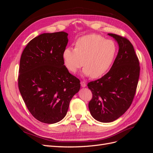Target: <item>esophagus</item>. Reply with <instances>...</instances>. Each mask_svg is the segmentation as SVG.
I'll list each match as a JSON object with an SVG mask.
<instances>
[{"instance_id":"34e87169","label":"esophagus","mask_w":153,"mask_h":153,"mask_svg":"<svg viewBox=\"0 0 153 153\" xmlns=\"http://www.w3.org/2000/svg\"><path fill=\"white\" fill-rule=\"evenodd\" d=\"M80 84H81V86L82 87H86V84H85V82H81Z\"/></svg>"}]
</instances>
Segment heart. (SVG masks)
Instances as JSON below:
<instances>
[{
    "mask_svg": "<svg viewBox=\"0 0 153 153\" xmlns=\"http://www.w3.org/2000/svg\"><path fill=\"white\" fill-rule=\"evenodd\" d=\"M117 52V47L114 41L91 34L78 38L75 48L67 47L64 49L62 58L64 65L70 72L75 73L84 64L83 75L98 78L110 70Z\"/></svg>",
    "mask_w": 153,
    "mask_h": 153,
    "instance_id": "1",
    "label": "heart"
}]
</instances>
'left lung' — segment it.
I'll list each match as a JSON object with an SVG mask.
<instances>
[{
    "label": "left lung",
    "mask_w": 153,
    "mask_h": 153,
    "mask_svg": "<svg viewBox=\"0 0 153 153\" xmlns=\"http://www.w3.org/2000/svg\"><path fill=\"white\" fill-rule=\"evenodd\" d=\"M117 41L119 51L110 71L87 84L92 93L89 103L91 114L101 123L114 121L130 106L140 75L139 61L128 39L108 34Z\"/></svg>",
    "instance_id": "obj_1"
}]
</instances>
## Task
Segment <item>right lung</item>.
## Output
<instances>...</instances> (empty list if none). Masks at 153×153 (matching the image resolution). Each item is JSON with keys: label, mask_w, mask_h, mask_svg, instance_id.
Masks as SVG:
<instances>
[{"label": "right lung", "mask_w": 153, "mask_h": 153, "mask_svg": "<svg viewBox=\"0 0 153 153\" xmlns=\"http://www.w3.org/2000/svg\"><path fill=\"white\" fill-rule=\"evenodd\" d=\"M68 34L43 33L32 39L21 55L18 88L30 114L40 122L56 123L66 116L80 80L64 65Z\"/></svg>", "instance_id": "obj_1"}]
</instances>
